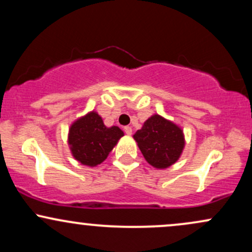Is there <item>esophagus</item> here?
Instances as JSON below:
<instances>
[{
	"instance_id": "esophagus-1",
	"label": "esophagus",
	"mask_w": 252,
	"mask_h": 252,
	"mask_svg": "<svg viewBox=\"0 0 252 252\" xmlns=\"http://www.w3.org/2000/svg\"><path fill=\"white\" fill-rule=\"evenodd\" d=\"M124 132H126V135H131L132 134L131 126H124Z\"/></svg>"
}]
</instances>
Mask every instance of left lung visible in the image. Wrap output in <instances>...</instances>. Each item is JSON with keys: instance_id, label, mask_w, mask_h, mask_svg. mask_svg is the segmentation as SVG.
Listing matches in <instances>:
<instances>
[{"instance_id": "left-lung-1", "label": "left lung", "mask_w": 252, "mask_h": 252, "mask_svg": "<svg viewBox=\"0 0 252 252\" xmlns=\"http://www.w3.org/2000/svg\"><path fill=\"white\" fill-rule=\"evenodd\" d=\"M134 138L147 162L160 169L175 163L185 147L181 128L160 115L149 117Z\"/></svg>"}]
</instances>
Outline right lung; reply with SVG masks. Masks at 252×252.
Returning a JSON list of instances; mask_svg holds the SVG:
<instances>
[{
	"label": "right lung",
	"mask_w": 252,
	"mask_h": 252,
	"mask_svg": "<svg viewBox=\"0 0 252 252\" xmlns=\"http://www.w3.org/2000/svg\"><path fill=\"white\" fill-rule=\"evenodd\" d=\"M124 134L118 126H104L102 117L91 111L78 118L71 126L68 144L72 155L85 166L94 167L102 163L118 140Z\"/></svg>",
	"instance_id": "right-lung-1"
}]
</instances>
